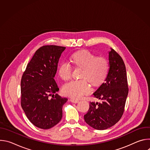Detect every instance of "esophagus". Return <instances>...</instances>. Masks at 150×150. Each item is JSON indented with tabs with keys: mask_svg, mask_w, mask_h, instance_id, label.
<instances>
[{
	"mask_svg": "<svg viewBox=\"0 0 150 150\" xmlns=\"http://www.w3.org/2000/svg\"><path fill=\"white\" fill-rule=\"evenodd\" d=\"M70 101H71V102H72V103H78L79 102V100H76V99H71L70 100Z\"/></svg>",
	"mask_w": 150,
	"mask_h": 150,
	"instance_id": "esophagus-1",
	"label": "esophagus"
}]
</instances>
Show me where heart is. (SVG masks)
<instances>
[{
  "label": "heart",
  "mask_w": 150,
  "mask_h": 150,
  "mask_svg": "<svg viewBox=\"0 0 150 150\" xmlns=\"http://www.w3.org/2000/svg\"><path fill=\"white\" fill-rule=\"evenodd\" d=\"M71 59L76 67L82 69V79L65 83L63 87V92L67 96L79 99L91 92L92 88L88 81L96 86L105 80L109 72V61L104 57H97L87 50L74 53ZM72 71L71 63L64 61L60 63L58 74L63 80L68 81L71 78Z\"/></svg>",
  "instance_id": "obj_1"
}]
</instances>
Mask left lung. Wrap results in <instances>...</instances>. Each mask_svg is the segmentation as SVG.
<instances>
[{"label": "left lung", "instance_id": "left-lung-1", "mask_svg": "<svg viewBox=\"0 0 150 150\" xmlns=\"http://www.w3.org/2000/svg\"><path fill=\"white\" fill-rule=\"evenodd\" d=\"M109 69L104 82L93 94L101 103L90 102L84 115L88 125L104 130L115 125L122 117L128 94L126 67L121 56L113 49L109 52Z\"/></svg>", "mask_w": 150, "mask_h": 150}]
</instances>
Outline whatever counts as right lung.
Listing matches in <instances>:
<instances>
[{
    "label": "right lung",
    "mask_w": 150,
    "mask_h": 150,
    "mask_svg": "<svg viewBox=\"0 0 150 150\" xmlns=\"http://www.w3.org/2000/svg\"><path fill=\"white\" fill-rule=\"evenodd\" d=\"M65 49L55 45L40 47L21 78V107L29 120L41 129H50L60 121L63 105L68 101L57 94L54 95L59 90L54 77Z\"/></svg>",
    "instance_id": "right-lung-1"
}]
</instances>
